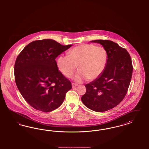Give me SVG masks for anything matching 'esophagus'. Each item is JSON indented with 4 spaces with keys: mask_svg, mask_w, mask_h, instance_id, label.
Masks as SVG:
<instances>
[{
    "mask_svg": "<svg viewBox=\"0 0 149 149\" xmlns=\"http://www.w3.org/2000/svg\"><path fill=\"white\" fill-rule=\"evenodd\" d=\"M71 85H72V88L76 87V86H78L77 84H74V83H72V84H71Z\"/></svg>",
    "mask_w": 149,
    "mask_h": 149,
    "instance_id": "obj_1",
    "label": "esophagus"
}]
</instances>
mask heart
I'll list each match as a JSON object with an SVG mask.
<instances>
[{
  "label": "heart",
  "mask_w": 149,
  "mask_h": 149,
  "mask_svg": "<svg viewBox=\"0 0 149 149\" xmlns=\"http://www.w3.org/2000/svg\"><path fill=\"white\" fill-rule=\"evenodd\" d=\"M108 60L106 50L93 44H81L70 50L68 55L57 58V66L64 75L70 78L78 68L74 80L80 83L99 78L104 70Z\"/></svg>",
  "instance_id": "1"
}]
</instances>
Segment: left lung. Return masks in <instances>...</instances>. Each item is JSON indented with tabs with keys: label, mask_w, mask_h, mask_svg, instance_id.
Wrapping results in <instances>:
<instances>
[{
	"label": "left lung",
	"mask_w": 149,
	"mask_h": 149,
	"mask_svg": "<svg viewBox=\"0 0 149 149\" xmlns=\"http://www.w3.org/2000/svg\"><path fill=\"white\" fill-rule=\"evenodd\" d=\"M106 50V68L99 78L85 85L81 97L85 106L95 112L107 111L120 104L125 98L131 82L133 67L127 50L109 40H94Z\"/></svg>",
	"instance_id": "1"
}]
</instances>
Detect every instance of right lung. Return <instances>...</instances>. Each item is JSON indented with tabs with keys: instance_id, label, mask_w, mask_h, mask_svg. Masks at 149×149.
I'll return each mask as SVG.
<instances>
[{
	"instance_id": "add662e5",
	"label": "right lung",
	"mask_w": 149,
	"mask_h": 149,
	"mask_svg": "<svg viewBox=\"0 0 149 149\" xmlns=\"http://www.w3.org/2000/svg\"><path fill=\"white\" fill-rule=\"evenodd\" d=\"M71 46L51 39L37 40L29 43L17 57L14 69L15 83L33 108L49 112L63 103L72 86L58 70L55 59Z\"/></svg>"
}]
</instances>
